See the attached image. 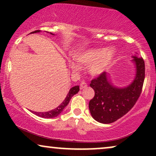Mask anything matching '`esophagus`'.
I'll use <instances>...</instances> for the list:
<instances>
[{
    "instance_id": "obj_1",
    "label": "esophagus",
    "mask_w": 156,
    "mask_h": 156,
    "mask_svg": "<svg viewBox=\"0 0 156 156\" xmlns=\"http://www.w3.org/2000/svg\"><path fill=\"white\" fill-rule=\"evenodd\" d=\"M87 87V83H86L85 81H82L81 83H80V89H83V88H86V87Z\"/></svg>"
}]
</instances>
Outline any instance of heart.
Instances as JSON below:
<instances>
[{
  "label": "heart",
  "instance_id": "heart-1",
  "mask_svg": "<svg viewBox=\"0 0 156 156\" xmlns=\"http://www.w3.org/2000/svg\"><path fill=\"white\" fill-rule=\"evenodd\" d=\"M115 51L113 48H90L84 50L75 55L78 63L89 65V72L92 76H99L108 70L114 62ZM73 69H78L79 67L76 62H70Z\"/></svg>",
  "mask_w": 156,
  "mask_h": 156
}]
</instances>
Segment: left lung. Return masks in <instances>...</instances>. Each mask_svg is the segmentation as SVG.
<instances>
[{"instance_id":"8db88e82","label":"left lung","mask_w":156,"mask_h":156,"mask_svg":"<svg viewBox=\"0 0 156 156\" xmlns=\"http://www.w3.org/2000/svg\"><path fill=\"white\" fill-rule=\"evenodd\" d=\"M136 66V76L126 88H116L103 73L91 80L94 90V98L89 101V108L92 117L99 122L109 124L117 121L134 106L142 91L145 65L142 58L133 56Z\"/></svg>"}]
</instances>
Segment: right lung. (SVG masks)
<instances>
[{
	"label": "right lung",
	"mask_w": 156,
	"mask_h": 156,
	"mask_svg": "<svg viewBox=\"0 0 156 156\" xmlns=\"http://www.w3.org/2000/svg\"><path fill=\"white\" fill-rule=\"evenodd\" d=\"M39 31H40L39 30H37V31L31 32V33H37V32ZM78 91H79V86H76V87H72V88L69 89V92H68L66 98H64V101L55 109H53V110L49 111V112H33L34 114H35L36 115L38 116V117L42 118H53L57 117V116L59 115L61 113H62L63 109L67 106L68 103H69V101H70V99L72 98V97L74 95V94H77V93L78 92Z\"/></svg>",
	"instance_id": "right-lung-1"
}]
</instances>
